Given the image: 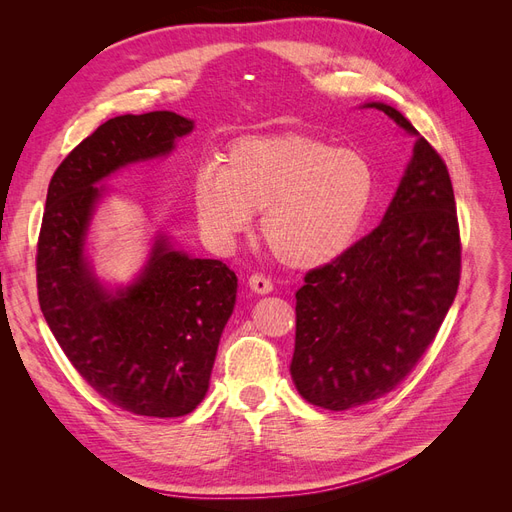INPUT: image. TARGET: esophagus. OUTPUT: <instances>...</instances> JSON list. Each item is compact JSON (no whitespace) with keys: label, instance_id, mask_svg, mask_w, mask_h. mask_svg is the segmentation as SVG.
<instances>
[{"label":"esophagus","instance_id":"1","mask_svg":"<svg viewBox=\"0 0 512 512\" xmlns=\"http://www.w3.org/2000/svg\"><path fill=\"white\" fill-rule=\"evenodd\" d=\"M247 286H250V290L256 294H269L273 290V282L260 273H254L250 280H247Z\"/></svg>","mask_w":512,"mask_h":512}]
</instances>
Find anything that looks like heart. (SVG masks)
Instances as JSON below:
<instances>
[{
	"label": "heart",
	"mask_w": 512,
	"mask_h": 512,
	"mask_svg": "<svg viewBox=\"0 0 512 512\" xmlns=\"http://www.w3.org/2000/svg\"><path fill=\"white\" fill-rule=\"evenodd\" d=\"M376 175L365 153L288 132L232 143L196 173L192 203L211 243L230 247L262 211V237L292 269L344 256L369 218Z\"/></svg>",
	"instance_id": "b5f03b06"
}]
</instances>
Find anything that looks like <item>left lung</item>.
Instances as JSON below:
<instances>
[{
  "label": "left lung",
  "mask_w": 512,
  "mask_h": 512,
  "mask_svg": "<svg viewBox=\"0 0 512 512\" xmlns=\"http://www.w3.org/2000/svg\"><path fill=\"white\" fill-rule=\"evenodd\" d=\"M416 136L382 222L297 290L294 386L309 404L350 410L391 393L453 305L461 241L444 160L397 108L367 102Z\"/></svg>",
  "instance_id": "obj_1"
}]
</instances>
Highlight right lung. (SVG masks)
<instances>
[{"label":"right lung","instance_id":"obj_1","mask_svg":"<svg viewBox=\"0 0 512 512\" xmlns=\"http://www.w3.org/2000/svg\"><path fill=\"white\" fill-rule=\"evenodd\" d=\"M192 130L194 121L173 111L108 119L68 153L46 192L36 256L44 320L91 389L141 416H183L205 399L237 275L222 260L175 250L158 232L136 280L108 288L85 241L106 194L98 183L168 156Z\"/></svg>","mask_w":512,"mask_h":512}]
</instances>
